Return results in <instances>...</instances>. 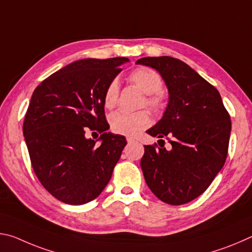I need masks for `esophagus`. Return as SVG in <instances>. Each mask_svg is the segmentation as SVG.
Returning <instances> with one entry per match:
<instances>
[{
    "label": "esophagus",
    "instance_id": "1",
    "mask_svg": "<svg viewBox=\"0 0 252 252\" xmlns=\"http://www.w3.org/2000/svg\"><path fill=\"white\" fill-rule=\"evenodd\" d=\"M126 141H127V143H133V142H135V139L132 138V136H126Z\"/></svg>",
    "mask_w": 252,
    "mask_h": 252
}]
</instances>
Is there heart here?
Masks as SVG:
<instances>
[{"label":"heart","mask_w":252,"mask_h":252,"mask_svg":"<svg viewBox=\"0 0 252 252\" xmlns=\"http://www.w3.org/2000/svg\"><path fill=\"white\" fill-rule=\"evenodd\" d=\"M131 83L136 85L143 93L148 94L147 104L152 109L159 110L162 106V94L160 90L163 87V80L157 71L150 67H139L129 76ZM119 83L112 81L104 92L105 108L112 109L118 103ZM110 126L114 133L131 135L140 130L146 129L150 125V116L147 111L127 112L119 110L110 116Z\"/></svg>","instance_id":"heart-1"}]
</instances>
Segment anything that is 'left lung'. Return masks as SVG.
Returning a JSON list of instances; mask_svg holds the SVG:
<instances>
[{
	"mask_svg": "<svg viewBox=\"0 0 252 252\" xmlns=\"http://www.w3.org/2000/svg\"><path fill=\"white\" fill-rule=\"evenodd\" d=\"M136 64L159 72L169 92L163 117L147 133L170 136L171 148L144 146V179L161 201L172 206L188 203L207 190L223 167L230 116L218 90L180 60L148 57Z\"/></svg>",
	"mask_w": 252,
	"mask_h": 252,
	"instance_id": "obj_1",
	"label": "left lung"
}]
</instances>
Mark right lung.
Instances as JSON below:
<instances>
[{
	"instance_id": "add662e5",
	"label": "right lung",
	"mask_w": 252,
	"mask_h": 252,
	"mask_svg": "<svg viewBox=\"0 0 252 252\" xmlns=\"http://www.w3.org/2000/svg\"><path fill=\"white\" fill-rule=\"evenodd\" d=\"M126 58L83 59L42 81L34 90L23 123L32 168L60 201L94 200L110 181L126 140L108 132L104 92ZM99 131L100 145L88 138Z\"/></svg>"
}]
</instances>
